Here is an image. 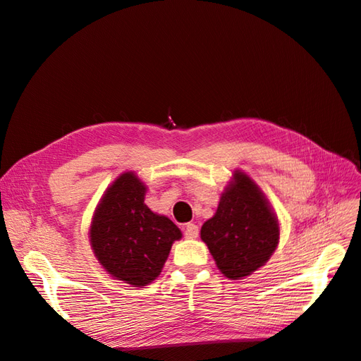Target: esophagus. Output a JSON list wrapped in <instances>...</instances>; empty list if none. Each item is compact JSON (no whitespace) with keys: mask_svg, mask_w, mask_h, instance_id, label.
Listing matches in <instances>:
<instances>
[{"mask_svg":"<svg viewBox=\"0 0 361 361\" xmlns=\"http://www.w3.org/2000/svg\"><path fill=\"white\" fill-rule=\"evenodd\" d=\"M185 236L188 239H195L199 236V227L192 223L187 224V227H185Z\"/></svg>","mask_w":361,"mask_h":361,"instance_id":"34e87169","label":"esophagus"}]
</instances>
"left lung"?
Segmentation results:
<instances>
[{
    "label": "left lung",
    "mask_w": 361,
    "mask_h": 361,
    "mask_svg": "<svg viewBox=\"0 0 361 361\" xmlns=\"http://www.w3.org/2000/svg\"><path fill=\"white\" fill-rule=\"evenodd\" d=\"M216 268L241 280L264 267L280 241V226L265 192L243 170H235L212 218L200 231Z\"/></svg>",
    "instance_id": "8db88e82"
}]
</instances>
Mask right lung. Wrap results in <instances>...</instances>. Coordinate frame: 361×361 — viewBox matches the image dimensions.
Returning a JSON list of instances; mask_svg holds the SVG:
<instances>
[{
  "instance_id": "add662e5",
  "label": "right lung",
  "mask_w": 361,
  "mask_h": 361,
  "mask_svg": "<svg viewBox=\"0 0 361 361\" xmlns=\"http://www.w3.org/2000/svg\"><path fill=\"white\" fill-rule=\"evenodd\" d=\"M147 185L125 171L108 187L90 224V245L101 267L116 280L141 288L164 268L182 232L166 215L145 203Z\"/></svg>"
}]
</instances>
